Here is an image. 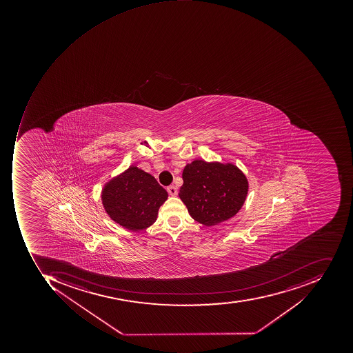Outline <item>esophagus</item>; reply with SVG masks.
<instances>
[{"label": "esophagus", "instance_id": "obj_1", "mask_svg": "<svg viewBox=\"0 0 353 353\" xmlns=\"http://www.w3.org/2000/svg\"><path fill=\"white\" fill-rule=\"evenodd\" d=\"M166 190H168V193L171 196H176L178 194L177 189H176V187H174V185H170Z\"/></svg>", "mask_w": 353, "mask_h": 353}]
</instances>
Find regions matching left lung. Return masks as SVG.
<instances>
[{
  "label": "left lung",
  "instance_id": "obj_1",
  "mask_svg": "<svg viewBox=\"0 0 353 353\" xmlns=\"http://www.w3.org/2000/svg\"><path fill=\"white\" fill-rule=\"evenodd\" d=\"M179 197L192 219L211 227L240 211L248 193L246 176L232 163L194 160L182 172Z\"/></svg>",
  "mask_w": 353,
  "mask_h": 353
}]
</instances>
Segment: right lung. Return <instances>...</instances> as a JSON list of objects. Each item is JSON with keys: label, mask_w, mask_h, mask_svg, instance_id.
Returning a JSON list of instances; mask_svg holds the SVG:
<instances>
[{"label": "right lung", "mask_w": 353, "mask_h": 353, "mask_svg": "<svg viewBox=\"0 0 353 353\" xmlns=\"http://www.w3.org/2000/svg\"><path fill=\"white\" fill-rule=\"evenodd\" d=\"M168 192L154 176L132 165L107 182L101 191V203L111 219L130 231L152 226Z\"/></svg>", "instance_id": "right-lung-1"}]
</instances>
